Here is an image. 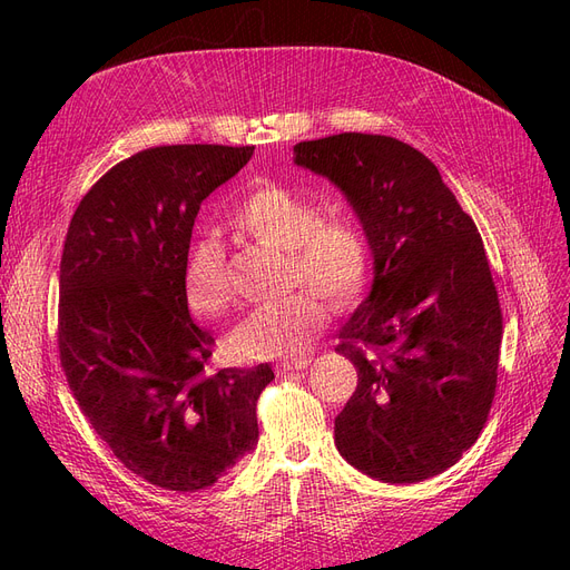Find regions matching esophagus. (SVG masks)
<instances>
[{"label":"esophagus","mask_w":570,"mask_h":570,"mask_svg":"<svg viewBox=\"0 0 570 570\" xmlns=\"http://www.w3.org/2000/svg\"><path fill=\"white\" fill-rule=\"evenodd\" d=\"M308 364H312V358H306V356H295V358H283L278 366H275V371H278L281 375L283 373H292V371H302V368H306Z\"/></svg>","instance_id":"esophagus-1"}]
</instances>
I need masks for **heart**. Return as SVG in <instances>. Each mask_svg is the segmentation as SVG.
Instances as JSON below:
<instances>
[{"instance_id":"obj_1","label":"heart","mask_w":570,"mask_h":570,"mask_svg":"<svg viewBox=\"0 0 570 570\" xmlns=\"http://www.w3.org/2000/svg\"><path fill=\"white\" fill-rule=\"evenodd\" d=\"M321 204L275 180L252 185L226 216L228 228L285 252V287L278 302L256 306L235 325L230 350L243 358H278L299 354L327 321L326 297L337 312L356 306L371 281L373 256L364 228L347 216H321ZM185 297L193 312L218 318L235 299L226 268V249L214 235H202L187 249Z\"/></svg>"}]
</instances>
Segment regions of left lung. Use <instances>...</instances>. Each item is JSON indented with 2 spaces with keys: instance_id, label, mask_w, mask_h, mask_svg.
<instances>
[{
  "instance_id": "obj_1",
  "label": "left lung",
  "mask_w": 570,
  "mask_h": 570,
  "mask_svg": "<svg viewBox=\"0 0 570 570\" xmlns=\"http://www.w3.org/2000/svg\"><path fill=\"white\" fill-rule=\"evenodd\" d=\"M295 164L342 189L373 252L371 295L335 347L358 373L337 450L383 482L433 478L475 444L494 400L504 325L482 237L438 166L394 137L299 142Z\"/></svg>"
}]
</instances>
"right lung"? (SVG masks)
Here are the masks:
<instances>
[{
	"label": "right lung",
	"instance_id": "right-lung-1",
	"mask_svg": "<svg viewBox=\"0 0 570 570\" xmlns=\"http://www.w3.org/2000/svg\"><path fill=\"white\" fill-rule=\"evenodd\" d=\"M254 147L166 145L107 170L78 204L59 266L68 387L114 456L164 490L214 485L258 440L268 364L212 371L185 258L202 202Z\"/></svg>",
	"mask_w": 570,
	"mask_h": 570
}]
</instances>
